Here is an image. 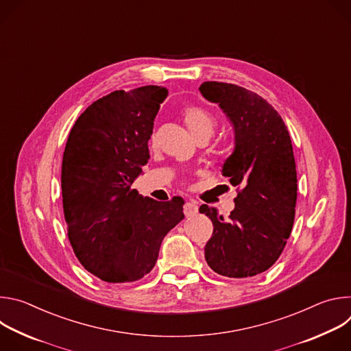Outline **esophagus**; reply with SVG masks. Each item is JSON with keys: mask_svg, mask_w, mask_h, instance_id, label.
<instances>
[{"mask_svg": "<svg viewBox=\"0 0 351 351\" xmlns=\"http://www.w3.org/2000/svg\"><path fill=\"white\" fill-rule=\"evenodd\" d=\"M183 213L186 217H193L198 213V206L194 202H191V199H189V202L183 204Z\"/></svg>", "mask_w": 351, "mask_h": 351, "instance_id": "34e87169", "label": "esophagus"}]
</instances>
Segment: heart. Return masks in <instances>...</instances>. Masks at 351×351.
I'll use <instances>...</instances> for the list:
<instances>
[{
  "mask_svg": "<svg viewBox=\"0 0 351 351\" xmlns=\"http://www.w3.org/2000/svg\"><path fill=\"white\" fill-rule=\"evenodd\" d=\"M183 117L194 138L199 136H206L210 138L215 129V119L208 111L199 107H189L184 110Z\"/></svg>",
  "mask_w": 351,
  "mask_h": 351,
  "instance_id": "heart-1",
  "label": "heart"
}]
</instances>
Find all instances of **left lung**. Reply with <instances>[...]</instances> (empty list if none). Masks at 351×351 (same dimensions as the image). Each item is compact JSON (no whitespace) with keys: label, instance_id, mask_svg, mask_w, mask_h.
<instances>
[{"label":"left lung","instance_id":"left-lung-1","mask_svg":"<svg viewBox=\"0 0 351 351\" xmlns=\"http://www.w3.org/2000/svg\"><path fill=\"white\" fill-rule=\"evenodd\" d=\"M198 90L232 123L233 152L222 175L240 187L228 221L215 207H199L214 225L206 261L222 276H254L275 264L293 228L297 172L291 140L280 115L258 94L222 82H204Z\"/></svg>","mask_w":351,"mask_h":351}]
</instances>
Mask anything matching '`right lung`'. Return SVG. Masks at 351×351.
<instances>
[{"label":"right lung","instance_id":"1","mask_svg":"<svg viewBox=\"0 0 351 351\" xmlns=\"http://www.w3.org/2000/svg\"><path fill=\"white\" fill-rule=\"evenodd\" d=\"M162 86L117 90L75 122L62 158V204L80 264L108 283L141 279L157 263L167 233L183 218V199L157 202L130 189L149 158L148 140Z\"/></svg>","mask_w":351,"mask_h":351}]
</instances>
